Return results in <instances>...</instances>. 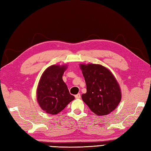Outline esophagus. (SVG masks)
<instances>
[{
    "label": "esophagus",
    "instance_id": "esophagus-1",
    "mask_svg": "<svg viewBox=\"0 0 151 151\" xmlns=\"http://www.w3.org/2000/svg\"><path fill=\"white\" fill-rule=\"evenodd\" d=\"M75 97H76V99H80V97H81V95H80V93L77 94L76 95H75Z\"/></svg>",
    "mask_w": 151,
    "mask_h": 151
}]
</instances>
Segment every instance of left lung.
Wrapping results in <instances>:
<instances>
[{
    "label": "left lung",
    "mask_w": 151,
    "mask_h": 151,
    "mask_svg": "<svg viewBox=\"0 0 151 151\" xmlns=\"http://www.w3.org/2000/svg\"><path fill=\"white\" fill-rule=\"evenodd\" d=\"M79 68L87 86L82 100L96 115L109 114L122 99L120 87L114 76L101 64H81Z\"/></svg>",
    "instance_id": "1"
}]
</instances>
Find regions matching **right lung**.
I'll use <instances>...</instances> for the list:
<instances>
[{
    "label": "right lung",
    "instance_id": "add662e5",
    "mask_svg": "<svg viewBox=\"0 0 151 151\" xmlns=\"http://www.w3.org/2000/svg\"><path fill=\"white\" fill-rule=\"evenodd\" d=\"M67 65H52L44 71L37 89V101L41 109L51 115L57 114L75 97L70 95L62 76Z\"/></svg>",
    "mask_w": 151,
    "mask_h": 151
}]
</instances>
